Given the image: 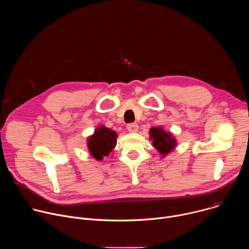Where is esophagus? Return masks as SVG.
<instances>
[{
    "label": "esophagus",
    "instance_id": "34e87169",
    "mask_svg": "<svg viewBox=\"0 0 249 249\" xmlns=\"http://www.w3.org/2000/svg\"><path fill=\"white\" fill-rule=\"evenodd\" d=\"M138 125L136 124V123H129L128 125H127V130L129 131V132H131V133H135V132H137L138 131Z\"/></svg>",
    "mask_w": 249,
    "mask_h": 249
}]
</instances>
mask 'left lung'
Segmentation results:
<instances>
[{"mask_svg": "<svg viewBox=\"0 0 249 249\" xmlns=\"http://www.w3.org/2000/svg\"><path fill=\"white\" fill-rule=\"evenodd\" d=\"M150 140L153 146L162 156H167L176 147V140L170 132H166L162 127L157 126L150 129Z\"/></svg>", "mask_w": 249, "mask_h": 249, "instance_id": "8db88e82", "label": "left lung"}]
</instances>
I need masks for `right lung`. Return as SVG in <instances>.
<instances>
[{
  "mask_svg": "<svg viewBox=\"0 0 249 249\" xmlns=\"http://www.w3.org/2000/svg\"><path fill=\"white\" fill-rule=\"evenodd\" d=\"M116 138L115 131L103 125L98 126L94 133L88 138V149L91 157L98 161L108 157L116 146Z\"/></svg>",
  "mask_w": 249,
  "mask_h": 249,
  "instance_id": "add662e5",
  "label": "right lung"
}]
</instances>
